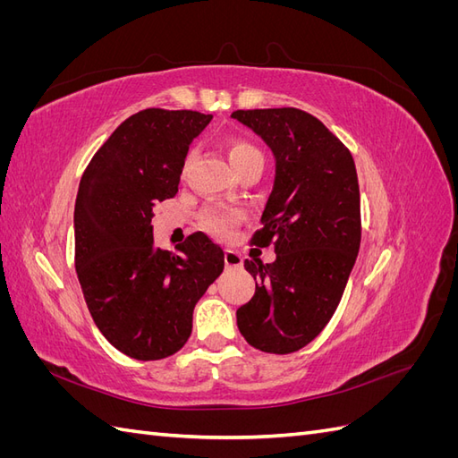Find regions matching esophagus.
Masks as SVG:
<instances>
[{
    "label": "esophagus",
    "mask_w": 458,
    "mask_h": 458,
    "mask_svg": "<svg viewBox=\"0 0 458 458\" xmlns=\"http://www.w3.org/2000/svg\"><path fill=\"white\" fill-rule=\"evenodd\" d=\"M225 266L231 267V269L242 267V258H241V254L234 252V250H227V252H225Z\"/></svg>",
    "instance_id": "esophagus-1"
}]
</instances>
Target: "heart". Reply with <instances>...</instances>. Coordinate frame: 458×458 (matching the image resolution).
Returning <instances> with one entry per match:
<instances>
[{"label":"heart","instance_id":"1","mask_svg":"<svg viewBox=\"0 0 458 458\" xmlns=\"http://www.w3.org/2000/svg\"><path fill=\"white\" fill-rule=\"evenodd\" d=\"M225 148H227L229 162L237 172H241L248 162L261 158V152L252 143H248L244 140H229L225 143ZM241 219H242V212L239 208L225 206V204L206 206L199 216L202 229L206 233H210L216 239L231 237V233L237 229Z\"/></svg>","mask_w":458,"mask_h":458}]
</instances>
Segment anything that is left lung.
Returning a JSON list of instances; mask_svg holds the SVG:
<instances>
[{
	"label": "left lung",
	"mask_w": 458,
	"mask_h": 458,
	"mask_svg": "<svg viewBox=\"0 0 458 458\" xmlns=\"http://www.w3.org/2000/svg\"><path fill=\"white\" fill-rule=\"evenodd\" d=\"M276 160L275 185L250 244H275L276 259H244L252 300L237 310L244 340L266 353H293L335 315L361 244V199L350 148L294 106L234 110Z\"/></svg>",
	"instance_id": "1"
}]
</instances>
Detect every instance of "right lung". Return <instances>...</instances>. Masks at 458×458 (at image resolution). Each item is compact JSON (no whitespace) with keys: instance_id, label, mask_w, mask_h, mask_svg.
I'll use <instances>...</instances> for the list:
<instances>
[{"instance_id":"right-lung-1","label":"right lung","mask_w":458,"mask_h":458,"mask_svg":"<svg viewBox=\"0 0 458 458\" xmlns=\"http://www.w3.org/2000/svg\"><path fill=\"white\" fill-rule=\"evenodd\" d=\"M212 116L145 108L123 120L81 175L74 263L88 310L116 350L140 361L185 345L192 311L224 271V250L204 233L177 252L155 248V204L175 197L191 141Z\"/></svg>"}]
</instances>
